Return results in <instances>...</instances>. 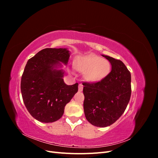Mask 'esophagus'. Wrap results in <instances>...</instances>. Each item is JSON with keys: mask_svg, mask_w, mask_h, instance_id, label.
Segmentation results:
<instances>
[{"mask_svg": "<svg viewBox=\"0 0 158 158\" xmlns=\"http://www.w3.org/2000/svg\"><path fill=\"white\" fill-rule=\"evenodd\" d=\"M83 87H84V85L82 84H79V85H78V91H79V92H82V91L83 90Z\"/></svg>", "mask_w": 158, "mask_h": 158, "instance_id": "34e87169", "label": "esophagus"}]
</instances>
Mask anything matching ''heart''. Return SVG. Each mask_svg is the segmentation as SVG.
I'll return each mask as SVG.
<instances>
[{
  "mask_svg": "<svg viewBox=\"0 0 158 158\" xmlns=\"http://www.w3.org/2000/svg\"><path fill=\"white\" fill-rule=\"evenodd\" d=\"M76 66L80 72L88 73L87 78L90 81L104 78L109 73L111 68L109 61L94 55L78 57Z\"/></svg>",
  "mask_w": 158,
  "mask_h": 158,
  "instance_id": "b5f03b06",
  "label": "heart"
}]
</instances>
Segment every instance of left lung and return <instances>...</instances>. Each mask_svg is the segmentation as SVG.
<instances>
[{
  "instance_id": "8db88e82",
  "label": "left lung",
  "mask_w": 158,
  "mask_h": 158,
  "mask_svg": "<svg viewBox=\"0 0 158 158\" xmlns=\"http://www.w3.org/2000/svg\"><path fill=\"white\" fill-rule=\"evenodd\" d=\"M102 56L111 63V71L98 82L82 83L84 111L89 123L106 127L125 111L131 95V75L121 60Z\"/></svg>"
}]
</instances>
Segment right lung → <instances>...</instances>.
<instances>
[{"label": "right lung", "mask_w": 158, "mask_h": 158, "mask_svg": "<svg viewBox=\"0 0 158 158\" xmlns=\"http://www.w3.org/2000/svg\"><path fill=\"white\" fill-rule=\"evenodd\" d=\"M66 49L46 48L30 59L21 79V92L28 112L36 120L52 123L64 113V107L78 92V84L66 85L63 70L55 69L60 62L67 64Z\"/></svg>", "instance_id": "obj_1"}]
</instances>
